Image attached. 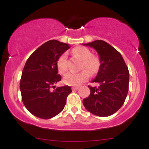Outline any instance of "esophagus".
<instances>
[{"label": "esophagus", "instance_id": "esophagus-1", "mask_svg": "<svg viewBox=\"0 0 149 149\" xmlns=\"http://www.w3.org/2000/svg\"><path fill=\"white\" fill-rule=\"evenodd\" d=\"M79 88L78 87H73L72 88V90H78Z\"/></svg>", "mask_w": 149, "mask_h": 149}]
</instances>
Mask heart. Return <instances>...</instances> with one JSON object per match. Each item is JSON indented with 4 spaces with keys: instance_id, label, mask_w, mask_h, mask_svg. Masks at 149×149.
<instances>
[{
    "instance_id": "heart-1",
    "label": "heart",
    "mask_w": 149,
    "mask_h": 149,
    "mask_svg": "<svg viewBox=\"0 0 149 149\" xmlns=\"http://www.w3.org/2000/svg\"><path fill=\"white\" fill-rule=\"evenodd\" d=\"M73 54L75 57L83 60L81 69L84 70L78 73H68L65 75L64 82L65 84L68 85L78 86L88 80L90 78V73L94 74L97 72L100 64L98 59L96 57H92L91 52L86 47H76L73 50ZM57 65L58 71L61 73H64L67 71L68 65L66 53H64L59 57Z\"/></svg>"
}]
</instances>
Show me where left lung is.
<instances>
[{
    "label": "left lung",
    "instance_id": "left-lung-1",
    "mask_svg": "<svg viewBox=\"0 0 149 149\" xmlns=\"http://www.w3.org/2000/svg\"><path fill=\"white\" fill-rule=\"evenodd\" d=\"M97 51L100 66L92 83L98 87L88 86L90 95L83 101L85 109L91 113L107 117L115 113L123 105L127 95L130 73L123 58L107 42L102 40L83 44Z\"/></svg>",
    "mask_w": 149,
    "mask_h": 149
}]
</instances>
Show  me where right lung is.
Here are the masks:
<instances>
[{
  "label": "right lung",
  "instance_id": "1",
  "mask_svg": "<svg viewBox=\"0 0 149 149\" xmlns=\"http://www.w3.org/2000/svg\"><path fill=\"white\" fill-rule=\"evenodd\" d=\"M69 45L57 40L45 42L27 59L22 71L19 88L22 102L31 113L42 119H49L64 109L71 92L68 85L54 88L61 80L57 62L69 49Z\"/></svg>",
  "mask_w": 149,
  "mask_h": 149
}]
</instances>
